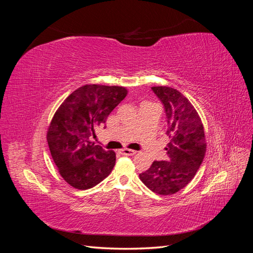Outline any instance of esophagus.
I'll return each mask as SVG.
<instances>
[{
  "instance_id": "1",
  "label": "esophagus",
  "mask_w": 253,
  "mask_h": 253,
  "mask_svg": "<svg viewBox=\"0 0 253 253\" xmlns=\"http://www.w3.org/2000/svg\"><path fill=\"white\" fill-rule=\"evenodd\" d=\"M121 152H122V154L127 155V156H133V155H135L136 153H137L135 150H131V149H127V148L122 149Z\"/></svg>"
}]
</instances>
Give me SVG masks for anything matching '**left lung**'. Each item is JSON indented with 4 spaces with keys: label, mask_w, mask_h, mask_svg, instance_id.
<instances>
[{
    "label": "left lung",
    "mask_w": 253,
    "mask_h": 253,
    "mask_svg": "<svg viewBox=\"0 0 253 253\" xmlns=\"http://www.w3.org/2000/svg\"><path fill=\"white\" fill-rule=\"evenodd\" d=\"M166 111L170 142L168 162H155L139 174L140 180L159 195H171L193 179L206 154V137L200 115L188 99L169 86H153Z\"/></svg>",
    "instance_id": "8db88e82"
}]
</instances>
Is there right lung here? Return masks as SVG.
Wrapping results in <instances>:
<instances>
[{
  "mask_svg": "<svg viewBox=\"0 0 253 253\" xmlns=\"http://www.w3.org/2000/svg\"><path fill=\"white\" fill-rule=\"evenodd\" d=\"M126 94L122 86L86 84L74 90L53 115L47 142L53 163L68 185L90 189L112 172L115 152L95 144L90 137Z\"/></svg>",
  "mask_w": 253,
  "mask_h": 253,
  "instance_id": "1",
  "label": "right lung"
}]
</instances>
